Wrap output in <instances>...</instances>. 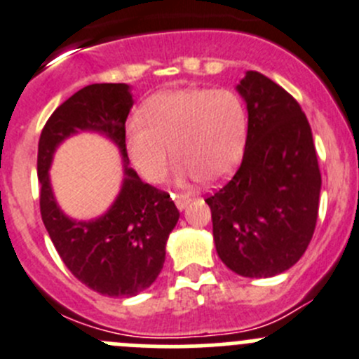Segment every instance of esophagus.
Instances as JSON below:
<instances>
[{
	"instance_id": "1",
	"label": "esophagus",
	"mask_w": 359,
	"mask_h": 359,
	"mask_svg": "<svg viewBox=\"0 0 359 359\" xmlns=\"http://www.w3.org/2000/svg\"><path fill=\"white\" fill-rule=\"evenodd\" d=\"M191 201V196L189 194H177L175 196V205L179 210H184V208L187 207V203Z\"/></svg>"
}]
</instances>
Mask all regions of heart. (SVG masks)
Instances as JSON below:
<instances>
[{
  "instance_id": "heart-1",
  "label": "heart",
  "mask_w": 359,
  "mask_h": 359,
  "mask_svg": "<svg viewBox=\"0 0 359 359\" xmlns=\"http://www.w3.org/2000/svg\"><path fill=\"white\" fill-rule=\"evenodd\" d=\"M247 107L233 89L189 87L149 100L142 119L126 126V151L149 182H161L170 163V147L179 182H215L236 168L245 151Z\"/></svg>"
}]
</instances>
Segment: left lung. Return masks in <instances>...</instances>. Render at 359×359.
<instances>
[{"label": "left lung", "instance_id": "obj_1", "mask_svg": "<svg viewBox=\"0 0 359 359\" xmlns=\"http://www.w3.org/2000/svg\"><path fill=\"white\" fill-rule=\"evenodd\" d=\"M236 91L249 112L245 151L233 179L205 201L222 263L242 277H273L311 243L321 172L311 124L286 89L247 72Z\"/></svg>", "mask_w": 359, "mask_h": 359}]
</instances>
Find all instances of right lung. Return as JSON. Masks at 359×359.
I'll list each match as a JSON object with an SVG mask.
<instances>
[{
	"mask_svg": "<svg viewBox=\"0 0 359 359\" xmlns=\"http://www.w3.org/2000/svg\"><path fill=\"white\" fill-rule=\"evenodd\" d=\"M131 107L128 83H91L54 110L38 142L41 221L69 272L107 297H135L158 279L166 240L180 215L168 193L142 182L128 166L124 135ZM76 130L105 134L120 147L125 161L120 196L93 222H75L62 215L48 179L55 147Z\"/></svg>",
	"mask_w": 359,
	"mask_h": 359,
	"instance_id": "1",
	"label": "right lung"
}]
</instances>
